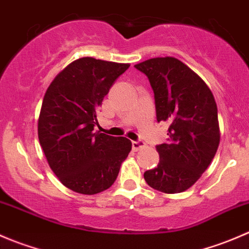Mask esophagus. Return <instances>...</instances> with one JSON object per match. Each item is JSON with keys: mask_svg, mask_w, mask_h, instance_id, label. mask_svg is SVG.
<instances>
[{"mask_svg": "<svg viewBox=\"0 0 249 249\" xmlns=\"http://www.w3.org/2000/svg\"><path fill=\"white\" fill-rule=\"evenodd\" d=\"M142 147H144V142H143V141H134V142H132V149H134L135 152L140 150Z\"/></svg>", "mask_w": 249, "mask_h": 249, "instance_id": "1", "label": "esophagus"}]
</instances>
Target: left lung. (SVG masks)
Masks as SVG:
<instances>
[{
  "instance_id": "8db88e82",
  "label": "left lung",
  "mask_w": 249,
  "mask_h": 249,
  "mask_svg": "<svg viewBox=\"0 0 249 249\" xmlns=\"http://www.w3.org/2000/svg\"><path fill=\"white\" fill-rule=\"evenodd\" d=\"M154 92L158 123L166 122V143L157 145L159 164L144 172L149 187L166 194L189 189L219 145L218 109L206 83L176 57H154L135 65Z\"/></svg>"
}]
</instances>
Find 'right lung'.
Segmentation results:
<instances>
[{
	"instance_id": "add662e5",
	"label": "right lung",
	"mask_w": 249,
	"mask_h": 249,
	"mask_svg": "<svg viewBox=\"0 0 249 249\" xmlns=\"http://www.w3.org/2000/svg\"><path fill=\"white\" fill-rule=\"evenodd\" d=\"M129 64L82 57L47 89L38 139L50 169L69 189L94 195L108 189L131 150V141L94 132L97 110Z\"/></svg>"
}]
</instances>
